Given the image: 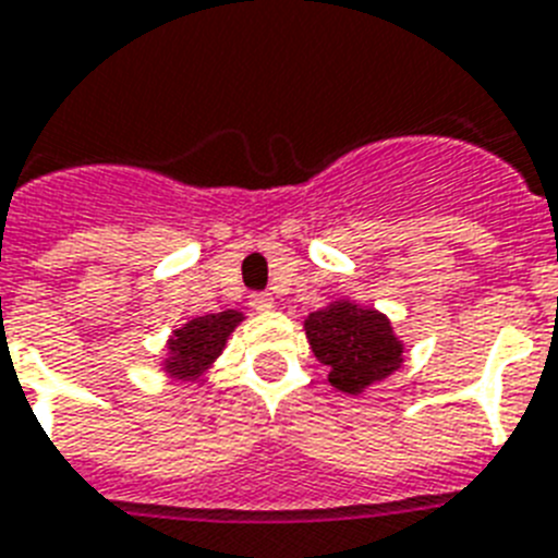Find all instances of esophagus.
<instances>
[{
    "label": "esophagus",
    "mask_w": 558,
    "mask_h": 558,
    "mask_svg": "<svg viewBox=\"0 0 558 558\" xmlns=\"http://www.w3.org/2000/svg\"><path fill=\"white\" fill-rule=\"evenodd\" d=\"M250 306L255 308V312H269V308L275 306V298H271L269 292H255L250 298Z\"/></svg>",
    "instance_id": "34e87169"
}]
</instances>
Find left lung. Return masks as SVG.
<instances>
[{
  "label": "left lung",
  "instance_id": "1",
  "mask_svg": "<svg viewBox=\"0 0 558 558\" xmlns=\"http://www.w3.org/2000/svg\"><path fill=\"white\" fill-rule=\"evenodd\" d=\"M308 345L323 366H329V383L345 395L386 380L402 363V345L386 315L354 303H331L306 317Z\"/></svg>",
  "mask_w": 558,
  "mask_h": 558
}]
</instances>
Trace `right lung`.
<instances>
[{"label": "right lung", "instance_id": "obj_1", "mask_svg": "<svg viewBox=\"0 0 558 558\" xmlns=\"http://www.w3.org/2000/svg\"><path fill=\"white\" fill-rule=\"evenodd\" d=\"M243 320L241 312H218V315L195 317L178 329L170 340V360L167 372L184 380H195L204 368L221 354L227 337L235 331L238 323Z\"/></svg>", "mask_w": 558, "mask_h": 558}]
</instances>
